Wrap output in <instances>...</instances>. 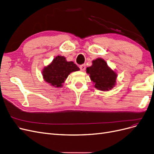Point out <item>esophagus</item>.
<instances>
[{"label":"esophagus","instance_id":"34e87169","mask_svg":"<svg viewBox=\"0 0 154 154\" xmlns=\"http://www.w3.org/2000/svg\"><path fill=\"white\" fill-rule=\"evenodd\" d=\"M80 68L82 71H84L85 70V68H86V67H85V64L82 65V66H80Z\"/></svg>","mask_w":154,"mask_h":154}]
</instances>
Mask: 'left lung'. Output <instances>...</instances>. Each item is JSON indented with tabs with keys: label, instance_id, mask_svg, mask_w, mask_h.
I'll return each instance as SVG.
<instances>
[{
	"label": "left lung",
	"instance_id": "obj_1",
	"mask_svg": "<svg viewBox=\"0 0 154 154\" xmlns=\"http://www.w3.org/2000/svg\"><path fill=\"white\" fill-rule=\"evenodd\" d=\"M92 66L87 67L86 72L89 74L94 87L101 91H109L113 88L117 82L118 74L112 69L105 60L97 58L92 61Z\"/></svg>",
	"mask_w": 154,
	"mask_h": 154
}]
</instances>
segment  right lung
<instances>
[{
  "label": "right lung",
  "mask_w": 154,
  "mask_h": 154,
  "mask_svg": "<svg viewBox=\"0 0 154 154\" xmlns=\"http://www.w3.org/2000/svg\"><path fill=\"white\" fill-rule=\"evenodd\" d=\"M78 71L80 68L73 62H68L63 56L58 55L44 67L42 74L44 80L50 85L60 88L63 87V83L70 74Z\"/></svg>",
  "instance_id": "1"
}]
</instances>
